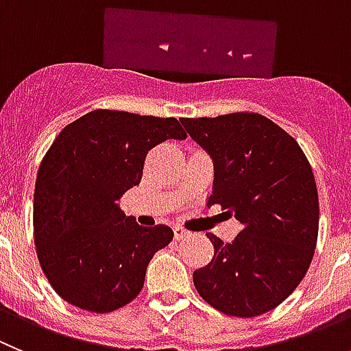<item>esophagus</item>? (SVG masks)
Returning a JSON list of instances; mask_svg holds the SVG:
<instances>
[{
  "label": "esophagus",
  "instance_id": "34e87169",
  "mask_svg": "<svg viewBox=\"0 0 351 351\" xmlns=\"http://www.w3.org/2000/svg\"><path fill=\"white\" fill-rule=\"evenodd\" d=\"M173 230H175V238L176 239H183L185 236L191 234V232H189V230L185 229V227H182V226H175V227H173Z\"/></svg>",
  "mask_w": 351,
  "mask_h": 351
}]
</instances>
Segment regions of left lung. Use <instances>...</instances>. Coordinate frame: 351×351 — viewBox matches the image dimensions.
Segmentation results:
<instances>
[{
    "instance_id": "1",
    "label": "left lung",
    "mask_w": 351,
    "mask_h": 351,
    "mask_svg": "<svg viewBox=\"0 0 351 351\" xmlns=\"http://www.w3.org/2000/svg\"><path fill=\"white\" fill-rule=\"evenodd\" d=\"M213 160L208 204L243 226L232 243L206 232L215 255L194 271L199 295L229 317L252 318L282 304L301 283L318 238V192L298 141L258 113L182 119Z\"/></svg>"
}]
</instances>
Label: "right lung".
Masks as SVG:
<instances>
[{
	"instance_id": "1",
	"label": "right lung",
	"mask_w": 351,
	"mask_h": 351,
	"mask_svg": "<svg viewBox=\"0 0 351 351\" xmlns=\"http://www.w3.org/2000/svg\"><path fill=\"white\" fill-rule=\"evenodd\" d=\"M185 138L173 117L94 110L53 140L34 187V245L66 302L110 313L141 292L148 262L169 245L173 230L140 226L119 201L141 182L148 150Z\"/></svg>"
}]
</instances>
